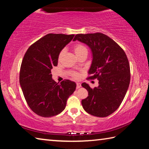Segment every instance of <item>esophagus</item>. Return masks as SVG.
I'll return each instance as SVG.
<instances>
[{
  "label": "esophagus",
  "mask_w": 149,
  "mask_h": 149,
  "mask_svg": "<svg viewBox=\"0 0 149 149\" xmlns=\"http://www.w3.org/2000/svg\"><path fill=\"white\" fill-rule=\"evenodd\" d=\"M81 84H79V83H77V84H76V88L77 89H79V88H80V87H81Z\"/></svg>",
  "instance_id": "1"
}]
</instances>
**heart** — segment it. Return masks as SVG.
<instances>
[{
  "mask_svg": "<svg viewBox=\"0 0 149 149\" xmlns=\"http://www.w3.org/2000/svg\"><path fill=\"white\" fill-rule=\"evenodd\" d=\"M74 50L75 52V54H76L77 56H78L79 54H80L82 52H87V49L86 46H84L83 44H76L74 46ZM63 52H64V49H62V50L60 52V54H59V58H60L61 57H62V56L63 55ZM72 75L73 77H74V78L76 79V78H78L79 75L78 73H77V72H73V73H72Z\"/></svg>",
  "mask_w": 149,
  "mask_h": 149,
  "instance_id": "b5f03b06",
  "label": "heart"
}]
</instances>
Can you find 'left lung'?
I'll list each match as a JSON object with an SVG mask.
<instances>
[{
    "label": "left lung",
    "mask_w": 149,
    "mask_h": 149,
    "mask_svg": "<svg viewBox=\"0 0 149 149\" xmlns=\"http://www.w3.org/2000/svg\"><path fill=\"white\" fill-rule=\"evenodd\" d=\"M75 40L90 48L93 60L88 74L91 75L87 78L99 80V86L93 89L86 83L81 84L88 91L82 106L93 116L107 117L119 108L129 88L131 74L126 54L113 40L100 32L77 34Z\"/></svg>",
    "instance_id": "1"
}]
</instances>
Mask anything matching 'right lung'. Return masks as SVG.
I'll return each mask as SVG.
<instances>
[{
  "label": "right lung",
  "mask_w": 149,
  "mask_h": 149,
  "mask_svg": "<svg viewBox=\"0 0 149 149\" xmlns=\"http://www.w3.org/2000/svg\"><path fill=\"white\" fill-rule=\"evenodd\" d=\"M74 37V34H48L32 44L24 54L20 84L27 104L38 115L50 117L60 114L75 90V82L64 79L56 83L51 74L58 65L60 52Z\"/></svg>",
  "instance_id": "add662e5"
}]
</instances>
